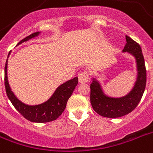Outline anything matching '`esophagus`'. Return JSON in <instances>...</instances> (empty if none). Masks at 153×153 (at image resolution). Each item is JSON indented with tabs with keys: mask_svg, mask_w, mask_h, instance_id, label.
I'll use <instances>...</instances> for the list:
<instances>
[{
	"mask_svg": "<svg viewBox=\"0 0 153 153\" xmlns=\"http://www.w3.org/2000/svg\"><path fill=\"white\" fill-rule=\"evenodd\" d=\"M88 79H89V74L87 72H82L79 74V83H81V84L86 83L88 82Z\"/></svg>",
	"mask_w": 153,
	"mask_h": 153,
	"instance_id": "34e87169",
	"label": "esophagus"
}]
</instances>
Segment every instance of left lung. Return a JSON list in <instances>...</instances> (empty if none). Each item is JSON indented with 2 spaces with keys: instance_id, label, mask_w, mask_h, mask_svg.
Listing matches in <instances>:
<instances>
[{
  "instance_id": "obj_1",
  "label": "left lung",
  "mask_w": 153,
  "mask_h": 153,
  "mask_svg": "<svg viewBox=\"0 0 153 153\" xmlns=\"http://www.w3.org/2000/svg\"><path fill=\"white\" fill-rule=\"evenodd\" d=\"M123 53H130L136 60V80L132 89L121 97H111L104 92L97 77L92 78L91 83V103L99 115L108 118H119L131 112L141 100L146 86V69L140 46L131 38L126 36Z\"/></svg>"
}]
</instances>
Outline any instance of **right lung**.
Returning a JSON list of instances; mask_svg holds the SVG:
<instances>
[{
  "instance_id": "add662e5",
  "label": "right lung",
  "mask_w": 153,
  "mask_h": 153,
  "mask_svg": "<svg viewBox=\"0 0 153 153\" xmlns=\"http://www.w3.org/2000/svg\"><path fill=\"white\" fill-rule=\"evenodd\" d=\"M39 34H41V32L33 33L30 36L22 39L17 45L28 42L32 38H36ZM9 56L8 55V58ZM8 58L4 67V86H5L8 98L11 101L13 107L16 108V110L21 113L22 116H24L26 120L34 123H46L58 119L65 110L66 102L68 101L69 98L71 96L72 93L75 89V87L78 84V78L75 77L74 79L68 80L60 86H58L51 98H49L44 102L36 105L26 104L25 102H22L15 95L9 86L8 73H7Z\"/></svg>"
}]
</instances>
